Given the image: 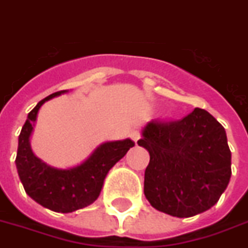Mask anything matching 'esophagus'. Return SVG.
I'll return each mask as SVG.
<instances>
[{"instance_id": "34e87169", "label": "esophagus", "mask_w": 248, "mask_h": 248, "mask_svg": "<svg viewBox=\"0 0 248 248\" xmlns=\"http://www.w3.org/2000/svg\"><path fill=\"white\" fill-rule=\"evenodd\" d=\"M129 137H131V139L135 141L136 144H137V141L141 139V133H140L139 131H132L131 133H129Z\"/></svg>"}]
</instances>
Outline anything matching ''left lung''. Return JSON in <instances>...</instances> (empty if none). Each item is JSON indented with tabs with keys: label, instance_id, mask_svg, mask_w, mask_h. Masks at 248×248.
Segmentation results:
<instances>
[{
	"label": "left lung",
	"instance_id": "obj_1",
	"mask_svg": "<svg viewBox=\"0 0 248 248\" xmlns=\"http://www.w3.org/2000/svg\"><path fill=\"white\" fill-rule=\"evenodd\" d=\"M137 144L150 154L144 193L159 212L192 217L210 209L228 187L226 132L205 109L195 108L182 120H152Z\"/></svg>",
	"mask_w": 248,
	"mask_h": 248
}]
</instances>
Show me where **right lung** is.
Segmentation results:
<instances>
[{"mask_svg": "<svg viewBox=\"0 0 248 248\" xmlns=\"http://www.w3.org/2000/svg\"><path fill=\"white\" fill-rule=\"evenodd\" d=\"M62 93L65 90L48 95L29 113L18 140L16 163L20 182L31 199L53 212L70 213L95 202L102 191L106 175L135 146V142L129 139L104 142L82 165L69 170L48 166L35 157L30 145V136L42 104Z\"/></svg>", "mask_w": 248, "mask_h": 248, "instance_id": "add662e5", "label": "right lung"}]
</instances>
